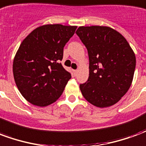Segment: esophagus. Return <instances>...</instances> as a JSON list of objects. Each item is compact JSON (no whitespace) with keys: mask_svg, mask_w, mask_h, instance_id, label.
I'll return each instance as SVG.
<instances>
[{"mask_svg":"<svg viewBox=\"0 0 146 146\" xmlns=\"http://www.w3.org/2000/svg\"><path fill=\"white\" fill-rule=\"evenodd\" d=\"M73 73H74V75H76V73H77V70H73Z\"/></svg>","mask_w":146,"mask_h":146,"instance_id":"1","label":"esophagus"}]
</instances>
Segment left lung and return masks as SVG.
Listing matches in <instances>:
<instances>
[{
  "label": "left lung",
  "mask_w": 146,
  "mask_h": 146,
  "mask_svg": "<svg viewBox=\"0 0 146 146\" xmlns=\"http://www.w3.org/2000/svg\"><path fill=\"white\" fill-rule=\"evenodd\" d=\"M77 36L88 50L89 76L80 84L83 96L97 107L116 104L131 85L136 58L128 42L107 27H80Z\"/></svg>",
  "instance_id": "8db88e82"
}]
</instances>
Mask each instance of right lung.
Returning a JSON list of instances; mask_svg holds the SVG:
<instances>
[{
	"mask_svg": "<svg viewBox=\"0 0 146 146\" xmlns=\"http://www.w3.org/2000/svg\"><path fill=\"white\" fill-rule=\"evenodd\" d=\"M76 28L44 25L22 42L13 62V75L19 91L29 102L47 106L62 95L71 74L60 61L64 47Z\"/></svg>",
	"mask_w": 146,
	"mask_h": 146,
	"instance_id": "right-lung-1",
	"label": "right lung"
}]
</instances>
